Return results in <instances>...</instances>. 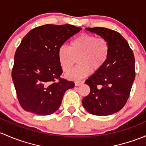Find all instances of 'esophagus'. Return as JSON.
<instances>
[{"label":"esophagus","mask_w":146,"mask_h":146,"mask_svg":"<svg viewBox=\"0 0 146 146\" xmlns=\"http://www.w3.org/2000/svg\"><path fill=\"white\" fill-rule=\"evenodd\" d=\"M83 83H84L83 81H76V82H74L75 86H77L81 85V84H82Z\"/></svg>","instance_id":"esophagus-1"}]
</instances>
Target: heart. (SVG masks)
Instances as JSON below:
<instances>
[{"label":"heart","mask_w":146,"mask_h":146,"mask_svg":"<svg viewBox=\"0 0 146 146\" xmlns=\"http://www.w3.org/2000/svg\"><path fill=\"white\" fill-rule=\"evenodd\" d=\"M110 53L108 40L102 37L82 34L70 42V46H62L58 50L60 64L64 72L70 71L78 58L79 64L67 74L70 79H79L98 71L104 66Z\"/></svg>","instance_id":"1"}]
</instances>
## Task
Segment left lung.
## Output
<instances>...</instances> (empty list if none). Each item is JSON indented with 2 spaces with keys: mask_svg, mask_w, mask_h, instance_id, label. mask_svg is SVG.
I'll list each match as a JSON object with an SVG mask.
<instances>
[{
  "mask_svg": "<svg viewBox=\"0 0 146 146\" xmlns=\"http://www.w3.org/2000/svg\"><path fill=\"white\" fill-rule=\"evenodd\" d=\"M86 29L106 38L110 53L104 66L86 80L90 94L82 99V104L92 115H112L125 106L130 95L136 75L134 55L117 31L104 27Z\"/></svg>",
  "mask_w": 146,
  "mask_h": 146,
  "instance_id": "8db88e82",
  "label": "left lung"
}]
</instances>
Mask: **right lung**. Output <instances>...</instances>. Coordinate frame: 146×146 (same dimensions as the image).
I'll return each instance as SVG.
<instances>
[{"label":"right lung","mask_w":146,"mask_h":146,"mask_svg":"<svg viewBox=\"0 0 146 146\" xmlns=\"http://www.w3.org/2000/svg\"><path fill=\"white\" fill-rule=\"evenodd\" d=\"M82 28L72 25H45L33 29L17 48L12 70L19 103L25 110L38 115L54 113L73 82L62 79L58 50Z\"/></svg>","instance_id":"obj_1"}]
</instances>
